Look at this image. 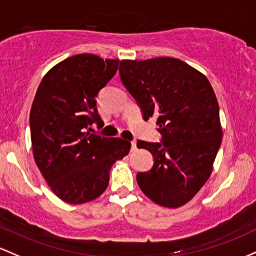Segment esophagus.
Segmentation results:
<instances>
[{
	"label": "esophagus",
	"mask_w": 256,
	"mask_h": 256,
	"mask_svg": "<svg viewBox=\"0 0 256 256\" xmlns=\"http://www.w3.org/2000/svg\"><path fill=\"white\" fill-rule=\"evenodd\" d=\"M130 144H132V151L136 150V140H133V142H130Z\"/></svg>",
	"instance_id": "34e87169"
}]
</instances>
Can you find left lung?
<instances>
[{
    "instance_id": "obj_1",
    "label": "left lung",
    "mask_w": 256,
    "mask_h": 256,
    "mask_svg": "<svg viewBox=\"0 0 256 256\" xmlns=\"http://www.w3.org/2000/svg\"><path fill=\"white\" fill-rule=\"evenodd\" d=\"M120 77L142 118L157 117L160 142L139 140L154 166L136 174L142 191L157 204L178 208L209 179L221 145L219 104L208 78L182 60H120Z\"/></svg>"
}]
</instances>
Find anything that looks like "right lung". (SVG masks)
<instances>
[{"mask_svg":"<svg viewBox=\"0 0 256 256\" xmlns=\"http://www.w3.org/2000/svg\"><path fill=\"white\" fill-rule=\"evenodd\" d=\"M118 62L94 54L62 60L44 74L31 106L34 158L52 191L70 204L99 197L108 185L111 166L130 148L127 140L98 136L90 128L104 124L96 96Z\"/></svg>","mask_w":256,"mask_h":256,"instance_id":"1","label":"right lung"}]
</instances>
